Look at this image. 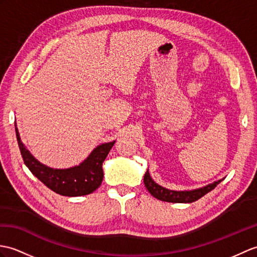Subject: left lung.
Returning a JSON list of instances; mask_svg holds the SVG:
<instances>
[{
    "mask_svg": "<svg viewBox=\"0 0 257 257\" xmlns=\"http://www.w3.org/2000/svg\"><path fill=\"white\" fill-rule=\"evenodd\" d=\"M220 182H221V180L207 185L205 187L189 190V192H187V190L186 192H176V190L166 189L158 185L151 178L150 174H149V171H147L145 177H143V183H145V186L147 187L148 192L153 197H156L157 199L166 202H181V204H187V202H194L196 200H198L207 193L211 192Z\"/></svg>",
    "mask_w": 257,
    "mask_h": 257,
    "instance_id": "8db88e82",
    "label": "left lung"
}]
</instances>
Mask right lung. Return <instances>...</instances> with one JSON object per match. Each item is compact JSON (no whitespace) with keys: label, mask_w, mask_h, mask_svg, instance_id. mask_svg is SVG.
I'll return each instance as SVG.
<instances>
[{"label":"right lung","mask_w":257,"mask_h":257,"mask_svg":"<svg viewBox=\"0 0 257 257\" xmlns=\"http://www.w3.org/2000/svg\"><path fill=\"white\" fill-rule=\"evenodd\" d=\"M15 131L24 163L48 188L59 195L76 197L91 194L100 186L104 177L101 165L115 141L104 143L94 149L89 157L80 165L67 170H55L38 162L22 143L17 128Z\"/></svg>","instance_id":"1"}]
</instances>
